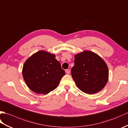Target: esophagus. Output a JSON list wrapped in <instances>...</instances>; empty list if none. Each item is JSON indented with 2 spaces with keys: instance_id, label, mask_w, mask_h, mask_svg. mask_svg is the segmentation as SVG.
I'll use <instances>...</instances> for the list:
<instances>
[{
  "instance_id": "1",
  "label": "esophagus",
  "mask_w": 128,
  "mask_h": 128,
  "mask_svg": "<svg viewBox=\"0 0 128 128\" xmlns=\"http://www.w3.org/2000/svg\"><path fill=\"white\" fill-rule=\"evenodd\" d=\"M66 74H69L70 72V70H69V69H66Z\"/></svg>"
}]
</instances>
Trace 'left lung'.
I'll list each match as a JSON object with an SVG mask.
<instances>
[{
	"label": "left lung",
	"instance_id": "obj_1",
	"mask_svg": "<svg viewBox=\"0 0 128 128\" xmlns=\"http://www.w3.org/2000/svg\"><path fill=\"white\" fill-rule=\"evenodd\" d=\"M72 75L81 91L92 94L98 92L107 83L109 71L101 57L93 52L84 50L75 55Z\"/></svg>",
	"mask_w": 128,
	"mask_h": 128
}]
</instances>
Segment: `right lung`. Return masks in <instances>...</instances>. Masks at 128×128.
Wrapping results in <instances>:
<instances>
[{"label":"right lung","instance_id":"right-lung-1","mask_svg":"<svg viewBox=\"0 0 128 128\" xmlns=\"http://www.w3.org/2000/svg\"><path fill=\"white\" fill-rule=\"evenodd\" d=\"M65 75L56 56L40 50L26 60L22 68V76L28 88L38 94H47L59 85Z\"/></svg>","mask_w":128,"mask_h":128}]
</instances>
